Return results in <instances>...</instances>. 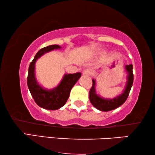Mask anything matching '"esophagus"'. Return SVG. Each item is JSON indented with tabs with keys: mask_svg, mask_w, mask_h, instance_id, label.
Here are the masks:
<instances>
[{
	"mask_svg": "<svg viewBox=\"0 0 155 155\" xmlns=\"http://www.w3.org/2000/svg\"><path fill=\"white\" fill-rule=\"evenodd\" d=\"M92 73H93L92 71H91V70L87 69V70H85L82 74H83V75H85V76H90L92 75Z\"/></svg>",
	"mask_w": 155,
	"mask_h": 155,
	"instance_id": "obj_1",
	"label": "esophagus"
}]
</instances>
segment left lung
Wrapping results in <instances>:
<instances>
[{"mask_svg": "<svg viewBox=\"0 0 155 155\" xmlns=\"http://www.w3.org/2000/svg\"><path fill=\"white\" fill-rule=\"evenodd\" d=\"M125 68H126V71L128 73L126 87H125V90L121 94L118 95L114 99H104L97 95L96 93V89H95L96 87V81L94 79L92 80V86L90 89L89 97H90L91 104L96 109L102 111H111V110L115 109L121 106L126 101L133 82V65H126Z\"/></svg>", "mask_w": 155, "mask_h": 155, "instance_id": "8db88e82", "label": "left lung"}]
</instances>
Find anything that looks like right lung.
Here are the masks:
<instances>
[{
	"mask_svg": "<svg viewBox=\"0 0 155 155\" xmlns=\"http://www.w3.org/2000/svg\"><path fill=\"white\" fill-rule=\"evenodd\" d=\"M61 48L58 45H51L42 48L36 54L29 67L27 86L36 104L45 109L56 110L64 106L68 99L71 89L81 77L80 73L65 74L60 84L52 90H46L38 83L35 78L36 61L46 53Z\"/></svg>",
	"mask_w": 155,
	"mask_h": 155,
	"instance_id": "1",
	"label": "right lung"
}]
</instances>
